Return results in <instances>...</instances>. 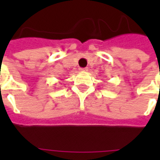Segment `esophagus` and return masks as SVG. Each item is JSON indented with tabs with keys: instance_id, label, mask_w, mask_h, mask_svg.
Listing matches in <instances>:
<instances>
[{
	"instance_id": "obj_1",
	"label": "esophagus",
	"mask_w": 160,
	"mask_h": 160,
	"mask_svg": "<svg viewBox=\"0 0 160 160\" xmlns=\"http://www.w3.org/2000/svg\"><path fill=\"white\" fill-rule=\"evenodd\" d=\"M80 71H82V72H87L88 71V68H80Z\"/></svg>"
}]
</instances>
